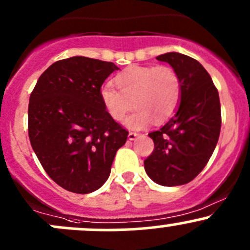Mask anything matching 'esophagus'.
Returning <instances> with one entry per match:
<instances>
[{"instance_id":"1","label":"esophagus","mask_w":250,"mask_h":250,"mask_svg":"<svg viewBox=\"0 0 250 250\" xmlns=\"http://www.w3.org/2000/svg\"><path fill=\"white\" fill-rule=\"evenodd\" d=\"M139 135H140L139 133H137V132H129V134H128V139L135 140L138 137H139Z\"/></svg>"}]
</instances>
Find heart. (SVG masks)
I'll list each match as a JSON object with an SVG mask.
<instances>
[{"mask_svg":"<svg viewBox=\"0 0 250 250\" xmlns=\"http://www.w3.org/2000/svg\"><path fill=\"white\" fill-rule=\"evenodd\" d=\"M113 85L100 89V99L111 118L139 129L151 122L169 120L181 99V82L175 70L165 65H130L113 77ZM135 104H132V102Z\"/></svg>","mask_w":250,"mask_h":250,"instance_id":"b5f03b06","label":"heart"}]
</instances>
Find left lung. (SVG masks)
Listing matches in <instances>:
<instances>
[{"instance_id":"1","label":"left lung","mask_w":250,"mask_h":250,"mask_svg":"<svg viewBox=\"0 0 250 250\" xmlns=\"http://www.w3.org/2000/svg\"><path fill=\"white\" fill-rule=\"evenodd\" d=\"M157 60L168 62L179 75L181 99L175 115L161 129L148 133L155 148L144 166L160 185H184L202 172L218 144L219 93L210 75L193 58L172 52L158 55Z\"/></svg>"}]
</instances>
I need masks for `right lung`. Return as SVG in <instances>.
<instances>
[{
	"label": "right lung",
	"mask_w": 250,
	"mask_h": 250,
	"mask_svg": "<svg viewBox=\"0 0 250 250\" xmlns=\"http://www.w3.org/2000/svg\"><path fill=\"white\" fill-rule=\"evenodd\" d=\"M118 70L85 57L55 62L30 95L29 138L53 181L75 193H89L109 178L128 130L111 118L100 99L103 83Z\"/></svg>",
	"instance_id": "right-lung-1"
}]
</instances>
